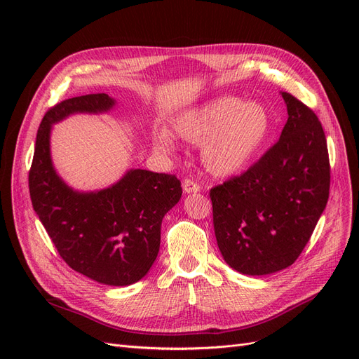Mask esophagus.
I'll return each instance as SVG.
<instances>
[{
	"instance_id": "esophagus-1",
	"label": "esophagus",
	"mask_w": 359,
	"mask_h": 359,
	"mask_svg": "<svg viewBox=\"0 0 359 359\" xmlns=\"http://www.w3.org/2000/svg\"><path fill=\"white\" fill-rule=\"evenodd\" d=\"M182 190H184V193L189 194V193H198L201 190V187H199V184H196L193 180H184Z\"/></svg>"
}]
</instances>
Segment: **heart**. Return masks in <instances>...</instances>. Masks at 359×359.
<instances>
[{
  "mask_svg": "<svg viewBox=\"0 0 359 359\" xmlns=\"http://www.w3.org/2000/svg\"><path fill=\"white\" fill-rule=\"evenodd\" d=\"M172 130L182 140L201 144L199 154L206 172L227 178L244 172L262 153L273 130V118L264 104L219 95L180 112ZM154 144L165 153L175 148V140L166 130L154 136Z\"/></svg>",
  "mask_w": 359,
  "mask_h": 359,
  "instance_id": "1",
  "label": "heart"
}]
</instances>
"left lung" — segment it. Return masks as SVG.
Wrapping results in <instances>:
<instances>
[{
    "mask_svg": "<svg viewBox=\"0 0 359 359\" xmlns=\"http://www.w3.org/2000/svg\"><path fill=\"white\" fill-rule=\"evenodd\" d=\"M280 94L287 123L278 142L243 175L210 191L220 253L247 276L273 274L295 262L330 196V157L319 118L292 94Z\"/></svg>",
    "mask_w": 359,
    "mask_h": 359,
    "instance_id": "1",
    "label": "left lung"
}]
</instances>
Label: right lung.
<instances>
[{
  "label": "right lung",
  "instance_id": "add662e5",
  "mask_svg": "<svg viewBox=\"0 0 359 359\" xmlns=\"http://www.w3.org/2000/svg\"><path fill=\"white\" fill-rule=\"evenodd\" d=\"M107 94H86L53 106L41 119L29 169L32 208L72 269L109 286L144 278L160 248L165 214L182 194L175 175L130 169L111 187L79 191L67 186L50 157L52 126L73 114H104Z\"/></svg>",
  "mask_w": 359,
  "mask_h": 359
}]
</instances>
